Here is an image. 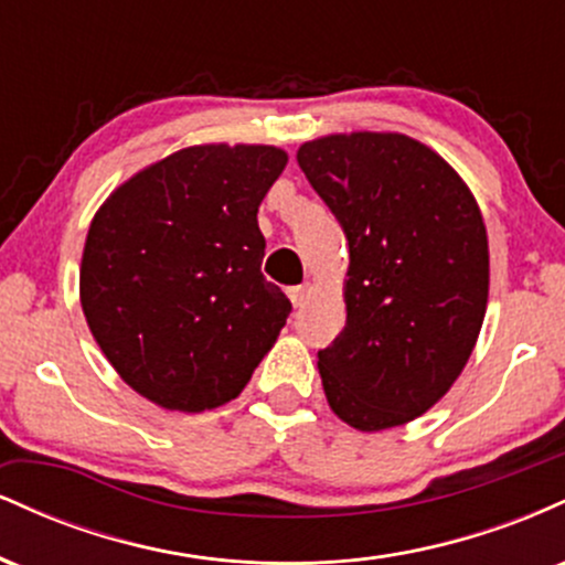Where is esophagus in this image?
<instances>
[{"label":"esophagus","mask_w":565,"mask_h":565,"mask_svg":"<svg viewBox=\"0 0 565 565\" xmlns=\"http://www.w3.org/2000/svg\"><path fill=\"white\" fill-rule=\"evenodd\" d=\"M308 297H310V289L305 287H291L289 289V300H291V305H295V308H302L305 302H308Z\"/></svg>","instance_id":"34e87169"}]
</instances>
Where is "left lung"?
I'll return each instance as SVG.
<instances>
[{"label": "left lung", "instance_id": "8db88e82", "mask_svg": "<svg viewBox=\"0 0 565 565\" xmlns=\"http://www.w3.org/2000/svg\"><path fill=\"white\" fill-rule=\"evenodd\" d=\"M297 164L350 252L345 329L319 353L327 404L361 433L412 423L451 391L481 334V206L449 161L401 132L321 135Z\"/></svg>", "mask_w": 565, "mask_h": 565}]
</instances>
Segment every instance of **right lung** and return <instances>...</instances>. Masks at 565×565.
Instances as JSON below:
<instances>
[{
	"instance_id": "right-lung-1",
	"label": "right lung",
	"mask_w": 565,
	"mask_h": 565,
	"mask_svg": "<svg viewBox=\"0 0 565 565\" xmlns=\"http://www.w3.org/2000/svg\"><path fill=\"white\" fill-rule=\"evenodd\" d=\"M287 151L201 142L116 185L89 223L79 302L121 380L167 412L238 398L276 345L289 297L265 281L257 225Z\"/></svg>"
}]
</instances>
